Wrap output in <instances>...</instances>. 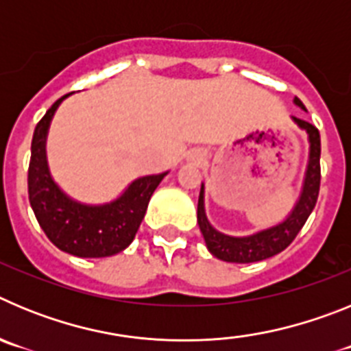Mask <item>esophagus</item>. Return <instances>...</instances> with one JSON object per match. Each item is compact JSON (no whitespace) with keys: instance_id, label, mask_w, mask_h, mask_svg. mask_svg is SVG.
Instances as JSON below:
<instances>
[{"instance_id":"34e87169","label":"esophagus","mask_w":351,"mask_h":351,"mask_svg":"<svg viewBox=\"0 0 351 351\" xmlns=\"http://www.w3.org/2000/svg\"><path fill=\"white\" fill-rule=\"evenodd\" d=\"M197 160H198V158H197Z\"/></svg>"}]
</instances>
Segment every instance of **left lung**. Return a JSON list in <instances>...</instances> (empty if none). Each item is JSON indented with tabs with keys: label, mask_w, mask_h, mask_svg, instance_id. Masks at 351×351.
<instances>
[{
	"label": "left lung",
	"mask_w": 351,
	"mask_h": 351,
	"mask_svg": "<svg viewBox=\"0 0 351 351\" xmlns=\"http://www.w3.org/2000/svg\"><path fill=\"white\" fill-rule=\"evenodd\" d=\"M293 104L297 107L304 108V104L299 98H295ZM291 119L295 121L299 128L306 130V133H308L309 160L308 167H306V176H304L299 200H297L291 213L283 221L271 226V228L256 232L253 235H246V237H232V235L221 234L207 219L206 207H204V184L200 188L197 221L204 235V241L207 244V250L216 258L232 263H251L271 258V256L278 255V253H281V251L290 246L291 241L297 237L304 223L308 221L309 214L315 209L316 200H318V191H320V133L308 121L297 119V117H291Z\"/></svg>",
	"instance_id": "left-lung-1"
}]
</instances>
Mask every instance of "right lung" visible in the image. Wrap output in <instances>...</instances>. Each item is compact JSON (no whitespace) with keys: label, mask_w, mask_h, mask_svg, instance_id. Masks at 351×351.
<instances>
[{"label":"right lung","mask_w":351,"mask_h":351,"mask_svg":"<svg viewBox=\"0 0 351 351\" xmlns=\"http://www.w3.org/2000/svg\"><path fill=\"white\" fill-rule=\"evenodd\" d=\"M54 101L40 119L31 142L27 193L42 230L56 247L80 258H104L126 250L144 219L151 195L169 172L144 176L108 204L89 206L68 197L49 172L45 142L51 121L64 98Z\"/></svg>","instance_id":"obj_1"}]
</instances>
